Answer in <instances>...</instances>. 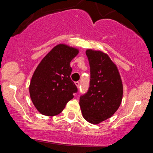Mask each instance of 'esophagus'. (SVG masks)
Returning <instances> with one entry per match:
<instances>
[{
	"label": "esophagus",
	"mask_w": 153,
	"mask_h": 153,
	"mask_svg": "<svg viewBox=\"0 0 153 153\" xmlns=\"http://www.w3.org/2000/svg\"><path fill=\"white\" fill-rule=\"evenodd\" d=\"M75 85H76L77 87H78V88L80 87V82H79V81H76V82H75Z\"/></svg>",
	"instance_id": "1"
}]
</instances>
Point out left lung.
I'll use <instances>...</instances> for the list:
<instances>
[{
  "instance_id": "obj_1",
  "label": "left lung",
  "mask_w": 153,
  "mask_h": 153,
  "mask_svg": "<svg viewBox=\"0 0 153 153\" xmlns=\"http://www.w3.org/2000/svg\"><path fill=\"white\" fill-rule=\"evenodd\" d=\"M90 65V85L80 97L82 117L91 124H98L110 118L122 103L123 85L116 65L108 54L87 50Z\"/></svg>"
}]
</instances>
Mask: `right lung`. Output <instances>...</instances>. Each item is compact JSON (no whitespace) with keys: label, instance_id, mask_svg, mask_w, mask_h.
<instances>
[{"label":"right lung","instance_id":"obj_1","mask_svg":"<svg viewBox=\"0 0 153 153\" xmlns=\"http://www.w3.org/2000/svg\"><path fill=\"white\" fill-rule=\"evenodd\" d=\"M78 50L60 44L42 59L32 75L29 94L34 106L46 116L59 114L78 91L70 63Z\"/></svg>","mask_w":153,"mask_h":153}]
</instances>
